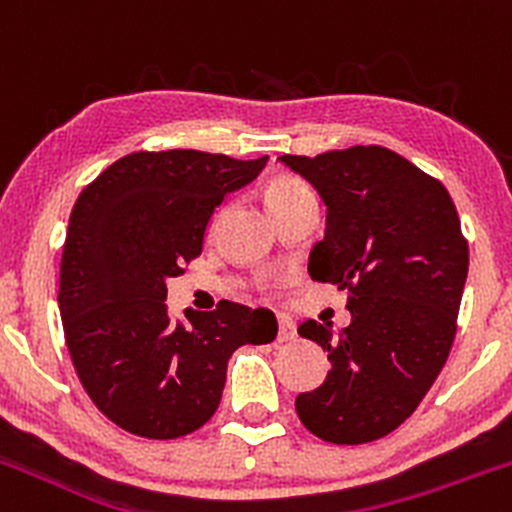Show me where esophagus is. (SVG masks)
Returning a JSON list of instances; mask_svg holds the SVG:
<instances>
[{
    "instance_id": "esophagus-1",
    "label": "esophagus",
    "mask_w": 512,
    "mask_h": 512,
    "mask_svg": "<svg viewBox=\"0 0 512 512\" xmlns=\"http://www.w3.org/2000/svg\"><path fill=\"white\" fill-rule=\"evenodd\" d=\"M293 338H296V328H293V323L288 321V318H278L276 341L286 343V341H293Z\"/></svg>"
}]
</instances>
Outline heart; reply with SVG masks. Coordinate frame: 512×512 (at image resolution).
<instances>
[{"instance_id":"obj_1","label":"heart","mask_w":512,"mask_h":512,"mask_svg":"<svg viewBox=\"0 0 512 512\" xmlns=\"http://www.w3.org/2000/svg\"><path fill=\"white\" fill-rule=\"evenodd\" d=\"M306 194H311V189H308L301 179H296V176H276V179L266 186V204L268 209H271V206L298 199V196Z\"/></svg>"}]
</instances>
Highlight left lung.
Instances as JSON below:
<instances>
[{
    "label": "left lung",
    "mask_w": 512,
    "mask_h": 512,
    "mask_svg": "<svg viewBox=\"0 0 512 512\" xmlns=\"http://www.w3.org/2000/svg\"><path fill=\"white\" fill-rule=\"evenodd\" d=\"M278 161L326 204V236L313 246L308 273L351 293L343 331L298 326L328 351L331 371L296 398V413L328 443H371L416 411L448 361L468 241L445 186L396 151L351 146Z\"/></svg>",
    "instance_id": "left-lung-1"
}]
</instances>
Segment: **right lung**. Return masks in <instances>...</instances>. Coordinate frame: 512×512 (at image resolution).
<instances>
[{
	"instance_id": "add662e5",
	"label": "right lung",
	"mask_w": 512,
	"mask_h": 512,
	"mask_svg": "<svg viewBox=\"0 0 512 512\" xmlns=\"http://www.w3.org/2000/svg\"><path fill=\"white\" fill-rule=\"evenodd\" d=\"M194 149L136 151L79 194L59 273L69 356L94 406L129 433L171 440L216 413L236 348L276 338L268 308L221 301L171 323L166 281L204 249L216 206L261 174Z\"/></svg>"
}]
</instances>
